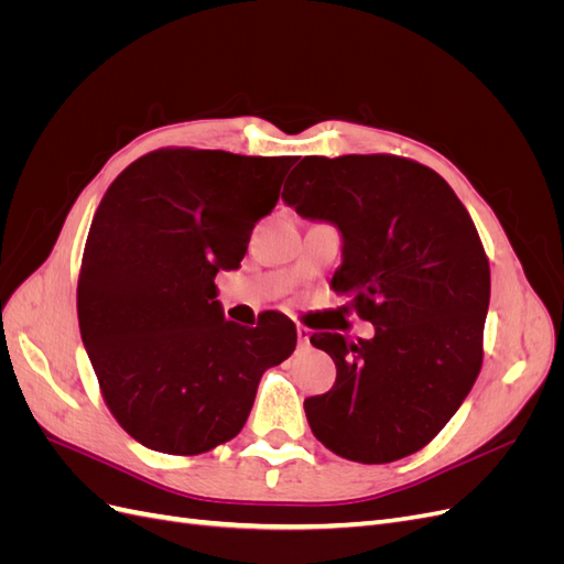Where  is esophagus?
<instances>
[{"instance_id": "obj_1", "label": "esophagus", "mask_w": 564, "mask_h": 564, "mask_svg": "<svg viewBox=\"0 0 564 564\" xmlns=\"http://www.w3.org/2000/svg\"><path fill=\"white\" fill-rule=\"evenodd\" d=\"M296 336H299V346H301V348H305V346L311 344V332L305 329V327H299V329H296Z\"/></svg>"}]
</instances>
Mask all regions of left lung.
Instances as JSON below:
<instances>
[{
	"label": "left lung",
	"instance_id": "8db88e82",
	"mask_svg": "<svg viewBox=\"0 0 564 564\" xmlns=\"http://www.w3.org/2000/svg\"><path fill=\"white\" fill-rule=\"evenodd\" d=\"M282 199L344 237L332 289L373 324L319 332L336 383L303 402L311 431L357 464H390L445 429L482 367L489 261L470 214L433 169L398 155L303 158Z\"/></svg>",
	"mask_w": 564,
	"mask_h": 564
}]
</instances>
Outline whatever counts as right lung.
Listing matches in <instances>:
<instances>
[{
  "label": "right lung",
  "instance_id": "add662e5",
  "mask_svg": "<svg viewBox=\"0 0 564 564\" xmlns=\"http://www.w3.org/2000/svg\"><path fill=\"white\" fill-rule=\"evenodd\" d=\"M296 158L160 148L119 174L94 214L77 317L100 392L143 447L195 456L232 440L263 371L296 348L294 322L224 317L218 270H235Z\"/></svg>",
  "mask_w": 564,
  "mask_h": 564
}]
</instances>
